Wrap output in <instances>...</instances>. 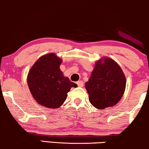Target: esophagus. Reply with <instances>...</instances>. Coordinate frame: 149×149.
<instances>
[{
    "instance_id": "obj_1",
    "label": "esophagus",
    "mask_w": 149,
    "mask_h": 149,
    "mask_svg": "<svg viewBox=\"0 0 149 149\" xmlns=\"http://www.w3.org/2000/svg\"><path fill=\"white\" fill-rule=\"evenodd\" d=\"M77 85H78L79 87H83V82L82 81H77Z\"/></svg>"
}]
</instances>
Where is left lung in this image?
I'll list each match as a JSON object with an SVG mask.
<instances>
[{
	"label": "left lung",
	"instance_id": "obj_1",
	"mask_svg": "<svg viewBox=\"0 0 149 149\" xmlns=\"http://www.w3.org/2000/svg\"><path fill=\"white\" fill-rule=\"evenodd\" d=\"M125 86L126 78L121 68L108 57L95 62L90 78L85 83L89 100L97 109L117 104L123 97Z\"/></svg>",
	"mask_w": 149,
	"mask_h": 149
}]
</instances>
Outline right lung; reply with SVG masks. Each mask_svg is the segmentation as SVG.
Segmentation results:
<instances>
[{
    "mask_svg": "<svg viewBox=\"0 0 149 149\" xmlns=\"http://www.w3.org/2000/svg\"><path fill=\"white\" fill-rule=\"evenodd\" d=\"M62 60L54 53L40 57L30 69L27 76L28 87L37 103L48 109H58L76 83L64 77L60 66Z\"/></svg>",
    "mask_w": 149,
    "mask_h": 149,
    "instance_id": "right-lung-1",
    "label": "right lung"
}]
</instances>
